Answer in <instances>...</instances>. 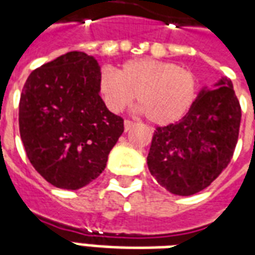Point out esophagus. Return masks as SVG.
<instances>
[{"mask_svg": "<svg viewBox=\"0 0 255 255\" xmlns=\"http://www.w3.org/2000/svg\"><path fill=\"white\" fill-rule=\"evenodd\" d=\"M132 127H133L132 122H129V120H126V122H124V129H126V131H129Z\"/></svg>", "mask_w": 255, "mask_h": 255, "instance_id": "1", "label": "esophagus"}]
</instances>
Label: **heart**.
Here are the masks:
<instances>
[{"instance_id":"b5f03b06","label":"heart","mask_w":255,"mask_h":255,"mask_svg":"<svg viewBox=\"0 0 255 255\" xmlns=\"http://www.w3.org/2000/svg\"><path fill=\"white\" fill-rule=\"evenodd\" d=\"M98 93L111 112L119 113L136 97L140 112L157 126L179 122L191 109L198 94L195 73L175 63L136 58L124 63L119 73L102 68Z\"/></svg>"}]
</instances>
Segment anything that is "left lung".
Returning a JSON list of instances; mask_svg holds the SVG:
<instances>
[{"label": "left lung", "mask_w": 255, "mask_h": 255, "mask_svg": "<svg viewBox=\"0 0 255 255\" xmlns=\"http://www.w3.org/2000/svg\"><path fill=\"white\" fill-rule=\"evenodd\" d=\"M241 117L230 79H220L214 90L202 89L180 122L155 128L147 155L150 173L175 195L202 191L231 162Z\"/></svg>", "instance_id": "left-lung-1"}]
</instances>
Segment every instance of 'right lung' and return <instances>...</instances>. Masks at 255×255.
<instances>
[{"instance_id":"add662e5","label":"right lung","mask_w":255,"mask_h":255,"mask_svg":"<svg viewBox=\"0 0 255 255\" xmlns=\"http://www.w3.org/2000/svg\"><path fill=\"white\" fill-rule=\"evenodd\" d=\"M101 68L69 52L32 71L19 104V128L28 160L54 187L79 190L105 169L124 131L98 93Z\"/></svg>"}]
</instances>
